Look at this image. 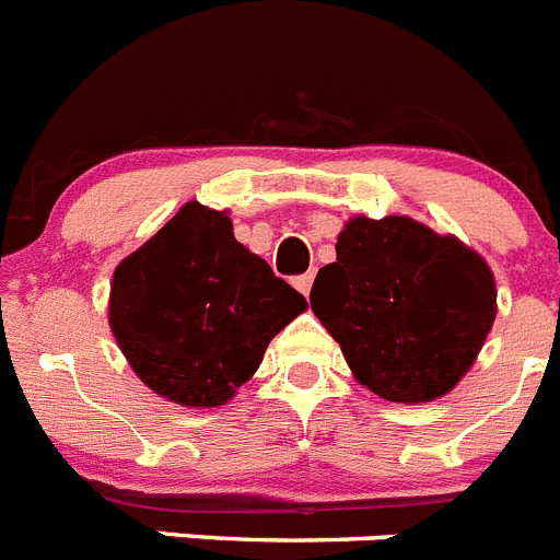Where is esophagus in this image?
I'll return each mask as SVG.
<instances>
[{
	"label": "esophagus",
	"mask_w": 560,
	"mask_h": 560,
	"mask_svg": "<svg viewBox=\"0 0 560 560\" xmlns=\"http://www.w3.org/2000/svg\"><path fill=\"white\" fill-rule=\"evenodd\" d=\"M312 279H315V273H304V276H299V279H295V287H299V292H304V295H310V290H312Z\"/></svg>",
	"instance_id": "obj_1"
}]
</instances>
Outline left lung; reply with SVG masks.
<instances>
[{
  "mask_svg": "<svg viewBox=\"0 0 560 560\" xmlns=\"http://www.w3.org/2000/svg\"><path fill=\"white\" fill-rule=\"evenodd\" d=\"M310 304L360 385L399 405L446 396L497 317L491 268L412 218H351Z\"/></svg>",
  "mask_w": 560,
  "mask_h": 560,
  "instance_id": "obj_1",
  "label": "left lung"
}]
</instances>
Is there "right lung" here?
Listing matches in <instances>:
<instances>
[{
    "label": "right lung",
    "instance_id": "1",
    "mask_svg": "<svg viewBox=\"0 0 560 560\" xmlns=\"http://www.w3.org/2000/svg\"><path fill=\"white\" fill-rule=\"evenodd\" d=\"M306 299L234 240L229 211L189 200L119 261L108 324L136 376L184 407H220Z\"/></svg>",
    "mask_w": 560,
    "mask_h": 560
}]
</instances>
